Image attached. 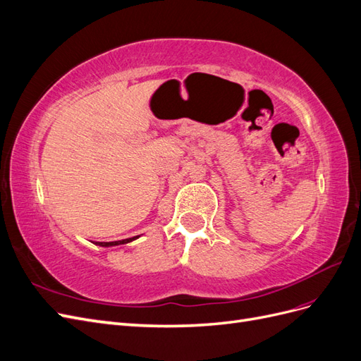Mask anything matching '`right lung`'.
<instances>
[{
  "instance_id": "1",
  "label": "right lung",
  "mask_w": 361,
  "mask_h": 361,
  "mask_svg": "<svg viewBox=\"0 0 361 361\" xmlns=\"http://www.w3.org/2000/svg\"><path fill=\"white\" fill-rule=\"evenodd\" d=\"M135 238H138V236H134V238H128V239H122V241H114V243H96L97 245H101V247H111V245H120V244H126V243H130V241H134Z\"/></svg>"
}]
</instances>
